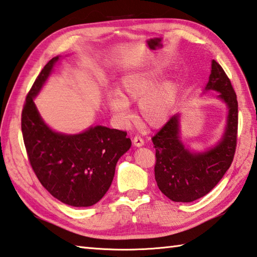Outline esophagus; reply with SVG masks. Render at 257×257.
Here are the masks:
<instances>
[{
    "mask_svg": "<svg viewBox=\"0 0 257 257\" xmlns=\"http://www.w3.org/2000/svg\"><path fill=\"white\" fill-rule=\"evenodd\" d=\"M133 143H134L135 146L141 147V146H143V145H144V139L141 136H135Z\"/></svg>",
    "mask_w": 257,
    "mask_h": 257,
    "instance_id": "1",
    "label": "esophagus"
}]
</instances>
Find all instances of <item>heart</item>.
Returning <instances> with one entry per match:
<instances>
[{
    "instance_id": "obj_1",
    "label": "heart",
    "mask_w": 257,
    "mask_h": 257,
    "mask_svg": "<svg viewBox=\"0 0 257 257\" xmlns=\"http://www.w3.org/2000/svg\"><path fill=\"white\" fill-rule=\"evenodd\" d=\"M163 72L158 68H148L129 74L122 78L119 94L109 97L112 112L121 119L129 113V102H139V114L145 123L151 127L164 124L173 112L177 83L173 78H166L161 83Z\"/></svg>"
}]
</instances>
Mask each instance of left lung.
Instances as JSON below:
<instances>
[{
    "instance_id": "left-lung-1",
    "label": "left lung",
    "mask_w": 257,
    "mask_h": 257,
    "mask_svg": "<svg viewBox=\"0 0 257 257\" xmlns=\"http://www.w3.org/2000/svg\"><path fill=\"white\" fill-rule=\"evenodd\" d=\"M206 90L219 92L218 97L229 109L225 135L216 147L193 154L179 136V114L171 116L152 138L156 149L155 180L162 193L175 202H191L209 193L222 179L234 160L238 130V102L231 82L222 67L212 60Z\"/></svg>"
}]
</instances>
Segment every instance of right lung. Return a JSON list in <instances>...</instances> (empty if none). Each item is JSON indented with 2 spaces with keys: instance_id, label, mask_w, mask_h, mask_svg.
Masks as SVG:
<instances>
[{
  "instance_id": "right-lung-1",
  "label": "right lung",
  "mask_w": 257,
  "mask_h": 257,
  "mask_svg": "<svg viewBox=\"0 0 257 257\" xmlns=\"http://www.w3.org/2000/svg\"><path fill=\"white\" fill-rule=\"evenodd\" d=\"M57 60L58 56L45 65L28 92L21 113L23 142L32 170L53 197L68 206L90 207L109 190L116 162L132 141L127 132L102 125L78 135H62L44 123L34 97Z\"/></svg>"
}]
</instances>
